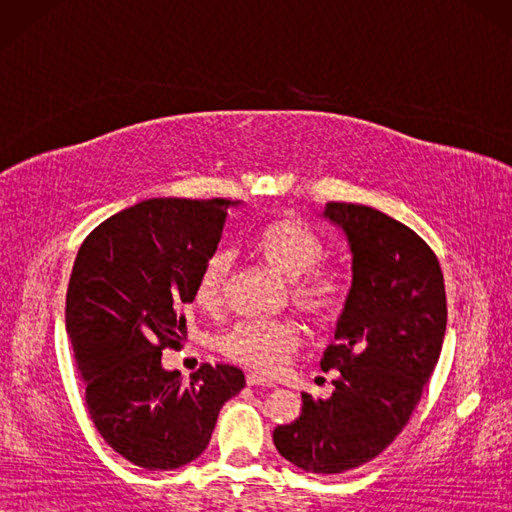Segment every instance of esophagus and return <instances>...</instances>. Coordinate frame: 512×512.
<instances>
[{
    "label": "esophagus",
    "instance_id": "obj_1",
    "mask_svg": "<svg viewBox=\"0 0 512 512\" xmlns=\"http://www.w3.org/2000/svg\"><path fill=\"white\" fill-rule=\"evenodd\" d=\"M246 383H248V385H255V387H268V389L277 387V385L273 383V380H268V378L259 376V374H248V376H246Z\"/></svg>",
    "mask_w": 512,
    "mask_h": 512
}]
</instances>
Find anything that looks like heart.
Here are the masks:
<instances>
[{
  "instance_id": "b5f03b06",
  "label": "heart",
  "mask_w": 512,
  "mask_h": 512,
  "mask_svg": "<svg viewBox=\"0 0 512 512\" xmlns=\"http://www.w3.org/2000/svg\"><path fill=\"white\" fill-rule=\"evenodd\" d=\"M257 257L279 275L290 279V299L317 325H330L341 317L350 299L352 279L341 266L319 264L325 255L323 239L310 226L284 217L264 226L253 239ZM231 270V253L220 248L206 257L193 286L195 306L204 312L220 308ZM299 347L295 323L242 321L222 336V352L255 372L275 374Z\"/></svg>"
}]
</instances>
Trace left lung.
I'll return each instance as SVG.
<instances>
[{
	"label": "left lung",
	"mask_w": 512,
	"mask_h": 512,
	"mask_svg": "<svg viewBox=\"0 0 512 512\" xmlns=\"http://www.w3.org/2000/svg\"><path fill=\"white\" fill-rule=\"evenodd\" d=\"M352 250V290L321 369L328 400L301 394L299 418L273 431L299 469L334 475L383 453L405 429L438 365L447 330L440 262L409 226L372 206L328 202Z\"/></svg>",
	"instance_id": "1"
}]
</instances>
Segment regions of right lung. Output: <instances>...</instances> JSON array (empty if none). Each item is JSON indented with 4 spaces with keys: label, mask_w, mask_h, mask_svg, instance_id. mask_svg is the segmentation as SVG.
<instances>
[{
    "label": "right lung",
    "mask_w": 512,
    "mask_h": 512,
    "mask_svg": "<svg viewBox=\"0 0 512 512\" xmlns=\"http://www.w3.org/2000/svg\"><path fill=\"white\" fill-rule=\"evenodd\" d=\"M239 200H145L85 237L74 259L65 330L96 431L147 471L193 462L222 405L244 389L242 369L204 363L182 383L162 367L180 350L206 257Z\"/></svg>",
    "instance_id": "add662e5"
}]
</instances>
